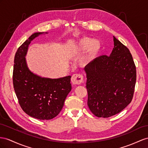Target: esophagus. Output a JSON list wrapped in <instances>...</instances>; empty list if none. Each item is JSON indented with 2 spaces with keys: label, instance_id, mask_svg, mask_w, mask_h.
Wrapping results in <instances>:
<instances>
[{
  "label": "esophagus",
  "instance_id": "obj_1",
  "mask_svg": "<svg viewBox=\"0 0 148 148\" xmlns=\"http://www.w3.org/2000/svg\"><path fill=\"white\" fill-rule=\"evenodd\" d=\"M72 83L74 85H79L83 81V75L82 74H74L71 78Z\"/></svg>",
  "mask_w": 148,
  "mask_h": 148
}]
</instances>
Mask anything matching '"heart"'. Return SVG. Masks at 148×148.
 Masks as SVG:
<instances>
[{
	"label": "heart",
	"instance_id": "heart-1",
	"mask_svg": "<svg viewBox=\"0 0 148 148\" xmlns=\"http://www.w3.org/2000/svg\"><path fill=\"white\" fill-rule=\"evenodd\" d=\"M101 44L97 39L91 40L88 37H84L79 40L78 42V49L80 51H86L88 49V51L90 56L97 54L101 50Z\"/></svg>",
	"mask_w": 148,
	"mask_h": 148
}]
</instances>
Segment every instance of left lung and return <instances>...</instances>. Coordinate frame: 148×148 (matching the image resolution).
<instances>
[{
    "label": "left lung",
    "instance_id": "1",
    "mask_svg": "<svg viewBox=\"0 0 148 148\" xmlns=\"http://www.w3.org/2000/svg\"><path fill=\"white\" fill-rule=\"evenodd\" d=\"M109 56H101L84 67L88 105L98 117L116 114L130 104L136 81V66L129 49L113 36Z\"/></svg>",
    "mask_w": 148,
    "mask_h": 148
}]
</instances>
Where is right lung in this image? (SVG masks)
<instances>
[{
  "instance_id": "obj_1",
  "label": "right lung",
  "mask_w": 148,
  "mask_h": 148,
  "mask_svg": "<svg viewBox=\"0 0 148 148\" xmlns=\"http://www.w3.org/2000/svg\"><path fill=\"white\" fill-rule=\"evenodd\" d=\"M42 34L44 32L34 33L18 48L14 58L13 84L22 110L36 119L49 120L62 110L71 90V76L51 79L39 76L30 71L25 59L29 45Z\"/></svg>"
}]
</instances>
